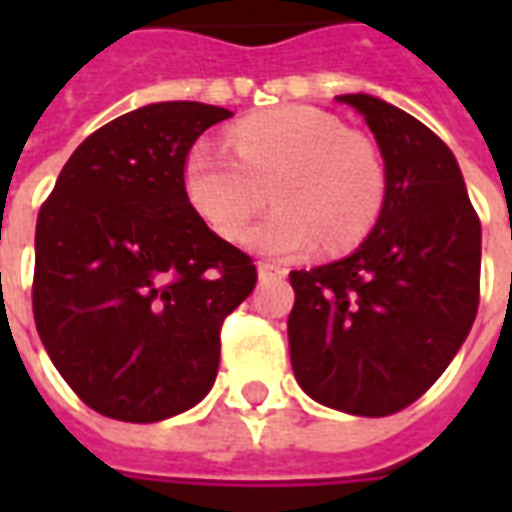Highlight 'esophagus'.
Listing matches in <instances>:
<instances>
[{"label":"esophagus","instance_id":"34e87169","mask_svg":"<svg viewBox=\"0 0 512 512\" xmlns=\"http://www.w3.org/2000/svg\"><path fill=\"white\" fill-rule=\"evenodd\" d=\"M285 274H288V271L274 266V263H260V266H257V277L263 279V282H266V279H285Z\"/></svg>","mask_w":512,"mask_h":512}]
</instances>
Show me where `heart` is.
<instances>
[{"label": "heart", "mask_w": 512, "mask_h": 512, "mask_svg": "<svg viewBox=\"0 0 512 512\" xmlns=\"http://www.w3.org/2000/svg\"><path fill=\"white\" fill-rule=\"evenodd\" d=\"M227 153L197 142L183 164L186 200L224 241H238L268 200L277 208L246 233V246L266 257L345 252L381 216L384 158L376 142L345 128L323 109L290 104L257 112L230 128Z\"/></svg>", "instance_id": "1"}]
</instances>
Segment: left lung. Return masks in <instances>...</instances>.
<instances>
[{
    "instance_id": "left-lung-1",
    "label": "left lung",
    "mask_w": 512,
    "mask_h": 512,
    "mask_svg": "<svg viewBox=\"0 0 512 512\" xmlns=\"http://www.w3.org/2000/svg\"><path fill=\"white\" fill-rule=\"evenodd\" d=\"M384 158V208L354 255L290 271V362L323 406L389 417L436 384L480 304V219L428 126L373 95H337Z\"/></svg>"
}]
</instances>
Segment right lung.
<instances>
[{
  "mask_svg": "<svg viewBox=\"0 0 512 512\" xmlns=\"http://www.w3.org/2000/svg\"><path fill=\"white\" fill-rule=\"evenodd\" d=\"M222 106L167 101L73 150L35 230L32 312L51 362L104 417L158 422L197 406L222 323L252 293V257L194 213L183 164Z\"/></svg>",
  "mask_w": 512,
  "mask_h": 512,
  "instance_id": "obj_1",
  "label": "right lung"
}]
</instances>
